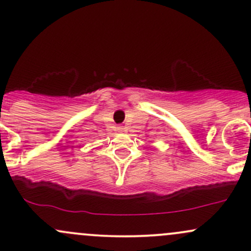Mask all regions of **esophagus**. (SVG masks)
<instances>
[{
	"mask_svg": "<svg viewBox=\"0 0 251 251\" xmlns=\"http://www.w3.org/2000/svg\"><path fill=\"white\" fill-rule=\"evenodd\" d=\"M118 131H119V132H123L124 131V127H123V126H118Z\"/></svg>",
	"mask_w": 251,
	"mask_h": 251,
	"instance_id": "34e87169",
	"label": "esophagus"
}]
</instances>
